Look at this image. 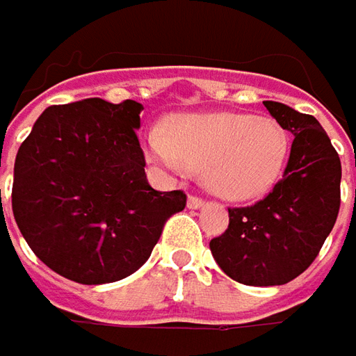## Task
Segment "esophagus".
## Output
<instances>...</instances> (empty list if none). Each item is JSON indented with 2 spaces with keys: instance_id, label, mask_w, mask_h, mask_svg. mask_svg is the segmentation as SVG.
I'll use <instances>...</instances> for the list:
<instances>
[{
  "instance_id": "1",
  "label": "esophagus",
  "mask_w": 356,
  "mask_h": 356,
  "mask_svg": "<svg viewBox=\"0 0 356 356\" xmlns=\"http://www.w3.org/2000/svg\"><path fill=\"white\" fill-rule=\"evenodd\" d=\"M187 207L193 209V211H197V209H202V207H204V201H202L201 197H189V199H187Z\"/></svg>"
}]
</instances>
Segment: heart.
<instances>
[{
    "label": "heart",
    "instance_id": "b5f03b06",
    "mask_svg": "<svg viewBox=\"0 0 356 356\" xmlns=\"http://www.w3.org/2000/svg\"><path fill=\"white\" fill-rule=\"evenodd\" d=\"M147 152L167 171H201L204 187L227 201H250L284 175L289 136L272 118L211 112L185 114L169 128L147 129Z\"/></svg>",
    "mask_w": 356,
    "mask_h": 356
}]
</instances>
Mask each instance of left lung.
I'll return each instance as SVG.
<instances>
[{"mask_svg":"<svg viewBox=\"0 0 356 356\" xmlns=\"http://www.w3.org/2000/svg\"><path fill=\"white\" fill-rule=\"evenodd\" d=\"M264 106L293 134L284 177L262 201L228 209V228L209 246L228 277L282 286L312 266L335 227L341 159L315 118L272 100Z\"/></svg>","mask_w":356,"mask_h":356,"instance_id":"obj_1","label":"left lung"}]
</instances>
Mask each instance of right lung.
Wrapping results in <instances>:
<instances>
[{
  "label": "right lung",
  "instance_id": "add662e5",
  "mask_svg": "<svg viewBox=\"0 0 356 356\" xmlns=\"http://www.w3.org/2000/svg\"><path fill=\"white\" fill-rule=\"evenodd\" d=\"M143 106L102 98L47 108L21 143L11 207L37 258L72 282L98 286L152 256L183 191H155L136 136Z\"/></svg>",
  "mask_w": 356,
  "mask_h": 356
}]
</instances>
